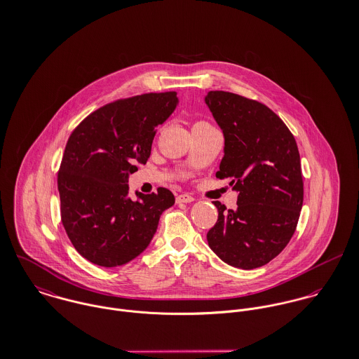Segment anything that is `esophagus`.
Listing matches in <instances>:
<instances>
[{
  "label": "esophagus",
  "instance_id": "esophagus-1",
  "mask_svg": "<svg viewBox=\"0 0 359 359\" xmlns=\"http://www.w3.org/2000/svg\"><path fill=\"white\" fill-rule=\"evenodd\" d=\"M194 201H195V198L188 195V194H182V195L177 196V203H191Z\"/></svg>",
  "mask_w": 359,
  "mask_h": 359
}]
</instances>
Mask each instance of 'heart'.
Segmentation results:
<instances>
[{"label": "heart", "mask_w": 359, "mask_h": 359, "mask_svg": "<svg viewBox=\"0 0 359 359\" xmlns=\"http://www.w3.org/2000/svg\"><path fill=\"white\" fill-rule=\"evenodd\" d=\"M198 124H207V123H202V121H201V123H198Z\"/></svg>", "instance_id": "b5f03b06"}]
</instances>
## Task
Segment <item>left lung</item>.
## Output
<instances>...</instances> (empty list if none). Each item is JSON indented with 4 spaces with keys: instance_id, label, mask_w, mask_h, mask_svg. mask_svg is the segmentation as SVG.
Wrapping results in <instances>:
<instances>
[{
    "instance_id": "8db88e82",
    "label": "left lung",
    "mask_w": 359,
    "mask_h": 359,
    "mask_svg": "<svg viewBox=\"0 0 359 359\" xmlns=\"http://www.w3.org/2000/svg\"><path fill=\"white\" fill-rule=\"evenodd\" d=\"M205 103L225 138L217 178H232L238 207L219 202L207 232L210 249L224 262L255 269L290 242L304 199L300 154L282 118L264 103L226 91H210Z\"/></svg>"
}]
</instances>
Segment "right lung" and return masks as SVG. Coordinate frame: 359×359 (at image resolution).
<instances>
[{
  "label": "right lung",
  "instance_id": "obj_1",
  "mask_svg": "<svg viewBox=\"0 0 359 359\" xmlns=\"http://www.w3.org/2000/svg\"><path fill=\"white\" fill-rule=\"evenodd\" d=\"M175 91L107 103L70 134L57 171L60 218L74 249L100 266L123 265L151 243L171 191L128 198V175L151 156L156 128L177 107Z\"/></svg>",
  "mask_w": 359,
  "mask_h": 359
}]
</instances>
